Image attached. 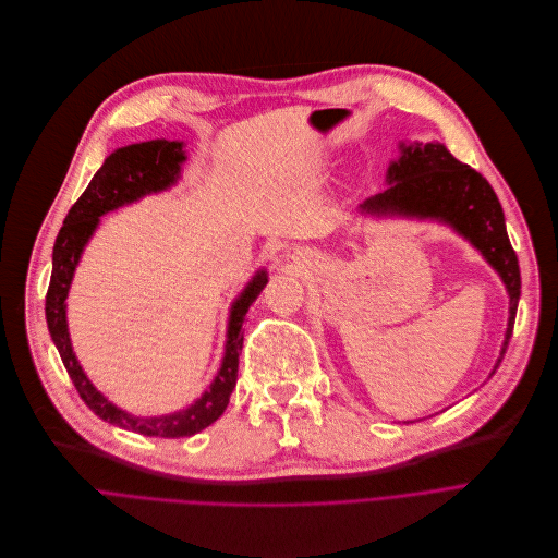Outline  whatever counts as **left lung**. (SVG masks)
<instances>
[{"label": "left lung", "mask_w": 558, "mask_h": 558, "mask_svg": "<svg viewBox=\"0 0 558 558\" xmlns=\"http://www.w3.org/2000/svg\"><path fill=\"white\" fill-rule=\"evenodd\" d=\"M402 158L389 167V189L367 199V210H400L422 217H439L469 238L501 275L510 294V318L497 367L512 337L521 272L517 253L506 233L504 208L490 182L469 165L456 160L441 145H415L402 149Z\"/></svg>", "instance_id": "1"}]
</instances>
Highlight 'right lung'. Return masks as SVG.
<instances>
[{
  "mask_svg": "<svg viewBox=\"0 0 558 558\" xmlns=\"http://www.w3.org/2000/svg\"><path fill=\"white\" fill-rule=\"evenodd\" d=\"M184 160L182 145L169 141H149L141 145H130L111 154L105 165L96 171L83 195L72 204L63 227L57 235L52 251V277L46 292V320L50 337L59 350V356L72 378L83 402L105 422L117 424L121 428L149 435V437H189L213 424L221 413H225L229 398L238 383V365L244 345L242 323L251 303L262 294L268 283L266 272L262 270L235 301L229 325V341L227 354L221 369L210 385V389L195 400L184 411L160 415V417H134L111 402H107L87 380L81 365L76 363L68 337L65 323V296L70 290V281L81 257V251L89 235L94 233L98 217L111 208L134 202L147 193L167 189L173 184L180 162Z\"/></svg>",
  "mask_w": 558,
  "mask_h": 558,
  "instance_id": "1",
  "label": "right lung"
}]
</instances>
